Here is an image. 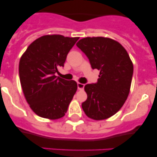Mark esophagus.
I'll list each match as a JSON object with an SVG mask.
<instances>
[{"mask_svg":"<svg viewBox=\"0 0 157 157\" xmlns=\"http://www.w3.org/2000/svg\"><path fill=\"white\" fill-rule=\"evenodd\" d=\"M84 86H85L84 84L80 83V82H78V83H77V89H78L79 90H83Z\"/></svg>","mask_w":157,"mask_h":157,"instance_id":"34e87169","label":"esophagus"}]
</instances>
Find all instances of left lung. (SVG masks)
Returning a JSON list of instances; mask_svg holds the SVG:
<instances>
[{
  "label": "left lung",
  "instance_id": "1",
  "mask_svg": "<svg viewBox=\"0 0 157 157\" xmlns=\"http://www.w3.org/2000/svg\"><path fill=\"white\" fill-rule=\"evenodd\" d=\"M76 45L87 56L91 68L100 71L96 83L85 86L88 97L82 103V109L93 120L111 117L128 96L134 71L132 61L125 48L109 37H85Z\"/></svg>",
  "mask_w": 157,
  "mask_h": 157
}]
</instances>
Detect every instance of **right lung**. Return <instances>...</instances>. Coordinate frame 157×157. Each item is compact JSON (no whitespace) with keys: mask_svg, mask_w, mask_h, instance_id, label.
Listing matches in <instances>:
<instances>
[{"mask_svg":"<svg viewBox=\"0 0 157 157\" xmlns=\"http://www.w3.org/2000/svg\"><path fill=\"white\" fill-rule=\"evenodd\" d=\"M79 37L44 35L35 40L21 56L19 76L23 94L40 117L57 120L64 116L77 89L75 80L56 76Z\"/></svg>","mask_w":157,"mask_h":157,"instance_id":"obj_1","label":"right lung"}]
</instances>
